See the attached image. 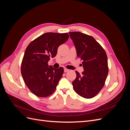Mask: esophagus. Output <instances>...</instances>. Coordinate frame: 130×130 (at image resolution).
Segmentation results:
<instances>
[{"mask_svg": "<svg viewBox=\"0 0 130 130\" xmlns=\"http://www.w3.org/2000/svg\"><path fill=\"white\" fill-rule=\"evenodd\" d=\"M68 72H69V70H68V69H66V68H64V73Z\"/></svg>", "mask_w": 130, "mask_h": 130, "instance_id": "1", "label": "esophagus"}]
</instances>
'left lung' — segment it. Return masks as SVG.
<instances>
[{"label":"left lung","mask_w":130,"mask_h":130,"mask_svg":"<svg viewBox=\"0 0 130 130\" xmlns=\"http://www.w3.org/2000/svg\"><path fill=\"white\" fill-rule=\"evenodd\" d=\"M75 46L77 56L80 57L84 71L72 82L77 94L86 99L96 95L103 88L107 78L108 68L105 51L93 37L80 32H70Z\"/></svg>","instance_id":"left-lung-1"}]
</instances>
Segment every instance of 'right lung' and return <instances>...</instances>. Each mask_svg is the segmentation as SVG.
Wrapping results in <instances>:
<instances>
[{"label": "right lung", "instance_id": "obj_1", "mask_svg": "<svg viewBox=\"0 0 130 130\" xmlns=\"http://www.w3.org/2000/svg\"><path fill=\"white\" fill-rule=\"evenodd\" d=\"M69 38L68 33L46 32L27 46L23 58L21 74L30 91L38 97H46L55 90L64 72L63 68L49 66L50 57H55L57 49Z\"/></svg>", "mask_w": 130, "mask_h": 130}]
</instances>
